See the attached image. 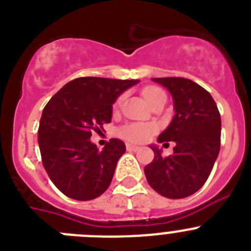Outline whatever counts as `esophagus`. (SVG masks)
Segmentation results:
<instances>
[{"label": "esophagus", "mask_w": 251, "mask_h": 251, "mask_svg": "<svg viewBox=\"0 0 251 251\" xmlns=\"http://www.w3.org/2000/svg\"><path fill=\"white\" fill-rule=\"evenodd\" d=\"M127 150L128 151H139L141 150V147H138V146H134V145H127Z\"/></svg>", "instance_id": "1"}]
</instances>
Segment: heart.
I'll use <instances>...</instances> for the list:
<instances>
[{
    "mask_svg": "<svg viewBox=\"0 0 251 251\" xmlns=\"http://www.w3.org/2000/svg\"><path fill=\"white\" fill-rule=\"evenodd\" d=\"M159 97H166V94L162 92L159 88L156 86H148L143 90V98L146 99L148 104L152 103L154 99L159 98ZM121 103V99L117 100L115 105H119ZM154 132V127L150 126V124H142V123H133L128 124V126H124L123 128H121L119 130V134L121 137H123L124 139L130 142H145L152 136V133Z\"/></svg>",
    "mask_w": 251,
    "mask_h": 251,
    "instance_id": "b5f03b06",
    "label": "heart"
}]
</instances>
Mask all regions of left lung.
Returning <instances> with one entry per match:
<instances>
[{"label":"left lung","instance_id":"1","mask_svg":"<svg viewBox=\"0 0 251 251\" xmlns=\"http://www.w3.org/2000/svg\"><path fill=\"white\" fill-rule=\"evenodd\" d=\"M174 99L175 115L157 138L175 142L174 154L162 156L151 145L154 158L145 167L151 187L168 199H183L199 191L208 178L220 152L221 118L211 94L185 77H154Z\"/></svg>","mask_w":251,"mask_h":251}]
</instances>
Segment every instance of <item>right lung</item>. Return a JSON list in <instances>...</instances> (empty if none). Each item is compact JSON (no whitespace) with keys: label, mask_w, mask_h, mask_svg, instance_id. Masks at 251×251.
Instances as JSON below:
<instances>
[{"label":"right lung","mask_w":251,"mask_h":251,"mask_svg":"<svg viewBox=\"0 0 251 251\" xmlns=\"http://www.w3.org/2000/svg\"><path fill=\"white\" fill-rule=\"evenodd\" d=\"M139 80L77 77L49 100L40 119V153L44 168L60 191L89 201L109 187L117 162L126 152L113 138L103 150L90 141L92 132L112 121L113 104Z\"/></svg>","instance_id":"right-lung-1"}]
</instances>
